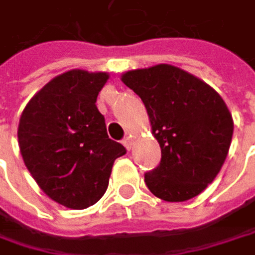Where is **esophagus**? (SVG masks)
I'll return each mask as SVG.
<instances>
[{
	"label": "esophagus",
	"instance_id": "1",
	"mask_svg": "<svg viewBox=\"0 0 255 255\" xmlns=\"http://www.w3.org/2000/svg\"><path fill=\"white\" fill-rule=\"evenodd\" d=\"M123 143H124V146L127 147L128 150H131V147H132V137H131V135H127V137L123 140Z\"/></svg>",
	"mask_w": 255,
	"mask_h": 255
}]
</instances>
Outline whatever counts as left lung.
<instances>
[{
    "instance_id": "1",
    "label": "left lung",
    "mask_w": 255,
    "mask_h": 255,
    "mask_svg": "<svg viewBox=\"0 0 255 255\" xmlns=\"http://www.w3.org/2000/svg\"><path fill=\"white\" fill-rule=\"evenodd\" d=\"M144 103L161 162L144 174L149 190L168 202L198 196L216 178L229 152L233 120L225 100L202 79L156 65L123 74Z\"/></svg>"
}]
</instances>
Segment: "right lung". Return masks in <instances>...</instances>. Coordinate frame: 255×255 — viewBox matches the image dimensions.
I'll list each match as a JSON object with an SVG mask.
<instances>
[{
	"instance_id": "add662e5",
	"label": "right lung",
	"mask_w": 255,
	"mask_h": 255,
	"mask_svg": "<svg viewBox=\"0 0 255 255\" xmlns=\"http://www.w3.org/2000/svg\"><path fill=\"white\" fill-rule=\"evenodd\" d=\"M109 75L68 71L45 84L22 112L17 137L26 168L60 205L84 210L106 192L126 147L109 138L96 100Z\"/></svg>"
}]
</instances>
